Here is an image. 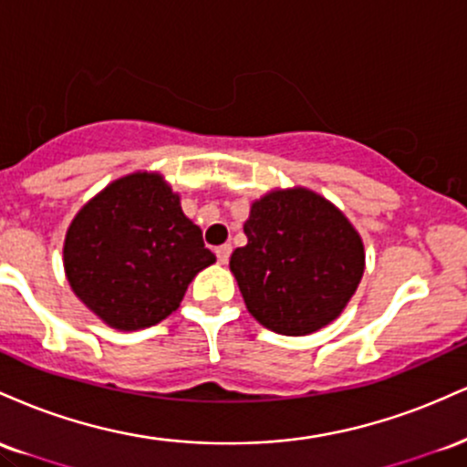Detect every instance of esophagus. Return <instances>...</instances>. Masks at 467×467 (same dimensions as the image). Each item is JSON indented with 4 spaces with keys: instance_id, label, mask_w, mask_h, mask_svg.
<instances>
[{
    "instance_id": "obj_1",
    "label": "esophagus",
    "mask_w": 467,
    "mask_h": 467,
    "mask_svg": "<svg viewBox=\"0 0 467 467\" xmlns=\"http://www.w3.org/2000/svg\"><path fill=\"white\" fill-rule=\"evenodd\" d=\"M230 252H233V245H230V244L219 245V248L215 250V254H217V261H219V264H228Z\"/></svg>"
}]
</instances>
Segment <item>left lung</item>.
<instances>
[{
	"label": "left lung",
	"mask_w": 467,
	"mask_h": 467,
	"mask_svg": "<svg viewBox=\"0 0 467 467\" xmlns=\"http://www.w3.org/2000/svg\"><path fill=\"white\" fill-rule=\"evenodd\" d=\"M244 233L230 272L261 325L309 336L345 312L364 275V244L340 208L305 186L267 191Z\"/></svg>",
	"instance_id": "left-lung-1"
}]
</instances>
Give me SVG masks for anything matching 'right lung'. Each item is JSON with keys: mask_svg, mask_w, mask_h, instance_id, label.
Here are the masks:
<instances>
[{"mask_svg": "<svg viewBox=\"0 0 467 467\" xmlns=\"http://www.w3.org/2000/svg\"><path fill=\"white\" fill-rule=\"evenodd\" d=\"M180 192L158 171H136L85 203L63 241V267L78 301L118 331L158 325L189 283L215 264Z\"/></svg>", "mask_w": 467, "mask_h": 467, "instance_id": "obj_1", "label": "right lung"}]
</instances>
